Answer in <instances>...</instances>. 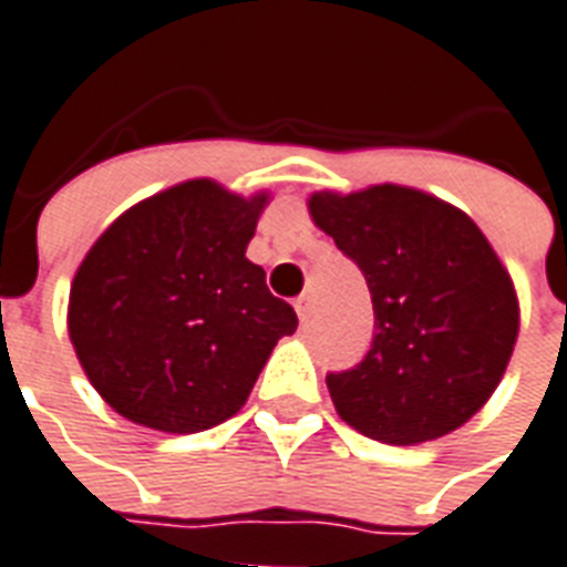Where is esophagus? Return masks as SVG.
<instances>
[{
	"label": "esophagus",
	"instance_id": "esophagus-1",
	"mask_svg": "<svg viewBox=\"0 0 567 567\" xmlns=\"http://www.w3.org/2000/svg\"><path fill=\"white\" fill-rule=\"evenodd\" d=\"M293 306H297V315H300V320H302V323H306V320L311 318V302H309V297H300V300L293 302Z\"/></svg>",
	"mask_w": 567,
	"mask_h": 567
}]
</instances>
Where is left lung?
Returning <instances> with one entry per match:
<instances>
[{
    "label": "left lung",
    "mask_w": 567,
    "mask_h": 567,
    "mask_svg": "<svg viewBox=\"0 0 567 567\" xmlns=\"http://www.w3.org/2000/svg\"><path fill=\"white\" fill-rule=\"evenodd\" d=\"M311 217L364 274L373 341L327 373L338 414L385 444L447 435L480 412L509 364L518 300L476 223L421 190L315 194Z\"/></svg>",
    "instance_id": "1"
}]
</instances>
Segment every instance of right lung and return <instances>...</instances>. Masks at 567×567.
Wrapping results in <instances>:
<instances>
[{
	"mask_svg": "<svg viewBox=\"0 0 567 567\" xmlns=\"http://www.w3.org/2000/svg\"><path fill=\"white\" fill-rule=\"evenodd\" d=\"M265 196L194 179L128 208L70 288V341L93 388L128 421L203 432L247 403L297 311L247 252Z\"/></svg>",
	"mask_w": 567,
	"mask_h": 567,
	"instance_id": "right-lung-1",
	"label": "right lung"
}]
</instances>
